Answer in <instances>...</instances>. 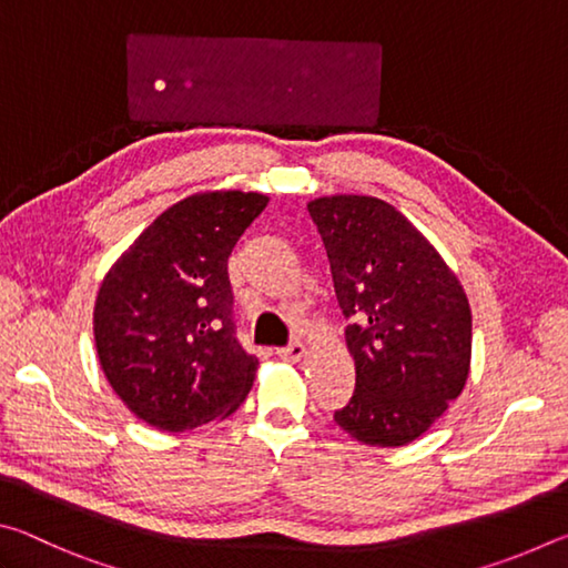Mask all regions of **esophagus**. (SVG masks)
Here are the masks:
<instances>
[{"label": "esophagus", "instance_id": "esophagus-1", "mask_svg": "<svg viewBox=\"0 0 568 568\" xmlns=\"http://www.w3.org/2000/svg\"><path fill=\"white\" fill-rule=\"evenodd\" d=\"M277 355H281L283 361H301L303 355H305V345L303 343H291V345H285V348H277Z\"/></svg>", "mask_w": 568, "mask_h": 568}]
</instances>
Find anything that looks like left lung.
I'll return each instance as SVG.
<instances>
[{"mask_svg": "<svg viewBox=\"0 0 568 568\" xmlns=\"http://www.w3.org/2000/svg\"><path fill=\"white\" fill-rule=\"evenodd\" d=\"M331 261L355 390L335 423L368 446H406L460 396L470 365V307L436 247L378 197L307 205Z\"/></svg>", "mask_w": 568, "mask_h": 568, "instance_id": "1", "label": "left lung"}]
</instances>
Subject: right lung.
Instances as JSON below:
<instances>
[{"instance_id": "right-lung-1", "label": "right lung", "mask_w": 568, "mask_h": 568, "mask_svg": "<svg viewBox=\"0 0 568 568\" xmlns=\"http://www.w3.org/2000/svg\"><path fill=\"white\" fill-rule=\"evenodd\" d=\"M261 192H203L165 210L104 275L94 343L112 390L160 430L233 413L257 358L237 341L227 257L263 213Z\"/></svg>"}]
</instances>
